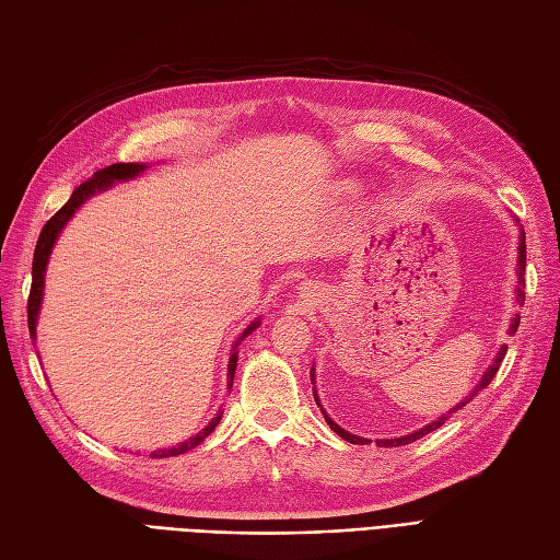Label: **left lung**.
Segmentation results:
<instances>
[{"label": "left lung", "mask_w": 560, "mask_h": 560, "mask_svg": "<svg viewBox=\"0 0 560 560\" xmlns=\"http://www.w3.org/2000/svg\"><path fill=\"white\" fill-rule=\"evenodd\" d=\"M516 273H518V287H516V301L518 303H523V299H525V292H523V276H525V233L521 231V241H518V264H516ZM518 315L512 319V327H510V334H516V329H518ZM504 354H506V346H502L500 350H498V354H495V360H493V364H490L488 369H486V374L481 376V381H479V385L471 389L469 393V397H465L460 404L455 406L453 411H457V409H463V406L467 404V401H471V397H477L483 387H488V383L495 378V374H498V369H500V364H502V360H504ZM313 374V371H311ZM313 381H315V374H313ZM315 401H317V406H322L319 404V399L315 397ZM453 411H448V413H453ZM448 413H444L442 418H436L434 422H430V425H425V428H420V430H416V432H411V434H406V436H397V439H378V446H385V448H389V446H404V444H411V442H416V439H422L425 434H430V432H434V430H439L444 425V422L448 420ZM322 416H325V420H327V425L341 436V439H346V442H350V444H369V439H364V436H358V434H350V432H346L343 428H338L336 422L322 411Z\"/></svg>", "instance_id": "left-lung-1"}]
</instances>
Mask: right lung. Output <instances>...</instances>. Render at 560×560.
I'll list each match as a JSON object with an SVG mask.
<instances>
[{"label": "right lung", "mask_w": 560, "mask_h": 560, "mask_svg": "<svg viewBox=\"0 0 560 560\" xmlns=\"http://www.w3.org/2000/svg\"><path fill=\"white\" fill-rule=\"evenodd\" d=\"M147 171L144 163H114V165H107L103 167V171H97L89 182L79 184L74 194L70 196V200L65 202V206L48 219V222L44 224L42 233H39V241H37V247H35V259H32V287H30V299H27V327H30V338L32 341H37V317H39V308H42V299H44V276H46V266H48V257H50V249H54L56 241L60 231L65 229V224L70 222V219L74 217V212L86 202L89 198H93L95 194L109 189V186L114 182H126V179H132L138 177ZM259 327V319L252 322V325L241 334L238 341H235L233 350H231V358H229V387L233 385V374H235V364H238V352H235V348H238V343L243 341L245 336H249L254 329ZM219 420H222V413H219L217 418H212L206 428H202L196 436L186 439V442L173 446V448H163V451H154L151 453V457H173V455H182L186 451L196 448L202 439L210 436L212 430L219 425Z\"/></svg>", "instance_id": "add662e5"}]
</instances>
